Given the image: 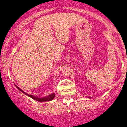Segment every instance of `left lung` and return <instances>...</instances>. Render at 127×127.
<instances>
[{
  "label": "left lung",
  "instance_id": "left-lung-1",
  "mask_svg": "<svg viewBox=\"0 0 127 127\" xmlns=\"http://www.w3.org/2000/svg\"><path fill=\"white\" fill-rule=\"evenodd\" d=\"M89 98H90V97H89Z\"/></svg>",
  "mask_w": 127,
  "mask_h": 127
}]
</instances>
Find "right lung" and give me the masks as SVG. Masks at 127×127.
<instances>
[{
	"label": "right lung",
	"mask_w": 127,
	"mask_h": 127,
	"mask_svg": "<svg viewBox=\"0 0 127 127\" xmlns=\"http://www.w3.org/2000/svg\"><path fill=\"white\" fill-rule=\"evenodd\" d=\"M15 86H16V87H17V88L20 90V91H21V92L23 93H24L25 95H26V96H28V97H31V98H32V99H33L36 100V101H38V102H46V101L47 102V101H51L54 99L55 96H56V95H55V93H52V94H51V95H49V96H46V97H41V98H39V97H37L35 96H32V95L27 94L26 93L24 92V91H23L19 87H18L17 85H15Z\"/></svg>",
	"instance_id": "1"
}]
</instances>
